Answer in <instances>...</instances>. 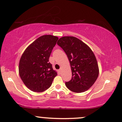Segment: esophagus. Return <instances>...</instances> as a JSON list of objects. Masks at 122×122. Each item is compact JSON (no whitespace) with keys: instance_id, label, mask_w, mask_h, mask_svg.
Wrapping results in <instances>:
<instances>
[{"instance_id":"1","label":"esophagus","mask_w":122,"mask_h":122,"mask_svg":"<svg viewBox=\"0 0 122 122\" xmlns=\"http://www.w3.org/2000/svg\"><path fill=\"white\" fill-rule=\"evenodd\" d=\"M61 69H60L59 70V71H61Z\"/></svg>"}]
</instances>
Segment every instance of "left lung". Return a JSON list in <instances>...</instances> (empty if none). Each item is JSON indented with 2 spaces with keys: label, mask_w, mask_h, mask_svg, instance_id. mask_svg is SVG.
Returning <instances> with one entry per match:
<instances>
[{
  "label": "left lung",
  "mask_w": 122,
  "mask_h": 122,
  "mask_svg": "<svg viewBox=\"0 0 122 122\" xmlns=\"http://www.w3.org/2000/svg\"><path fill=\"white\" fill-rule=\"evenodd\" d=\"M57 44L66 53L72 73L71 81L66 82L68 89L75 93L87 91L99 75L96 56L89 46L74 36H63Z\"/></svg>",
  "instance_id": "left-lung-1"
}]
</instances>
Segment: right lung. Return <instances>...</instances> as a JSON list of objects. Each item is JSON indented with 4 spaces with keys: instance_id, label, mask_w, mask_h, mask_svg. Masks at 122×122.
Returning <instances> with one entry per match:
<instances>
[{
    "instance_id": "1",
    "label": "right lung",
    "mask_w": 122,
    "mask_h": 122,
    "mask_svg": "<svg viewBox=\"0 0 122 122\" xmlns=\"http://www.w3.org/2000/svg\"><path fill=\"white\" fill-rule=\"evenodd\" d=\"M58 39L57 36L51 35L41 36L23 53L19 64V76L31 91L43 92L48 89L57 75L49 59Z\"/></svg>"
}]
</instances>
